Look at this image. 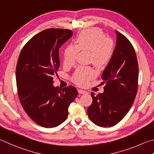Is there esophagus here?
<instances>
[{"mask_svg": "<svg viewBox=\"0 0 154 154\" xmlns=\"http://www.w3.org/2000/svg\"><path fill=\"white\" fill-rule=\"evenodd\" d=\"M78 92L79 93H81V94H85V93H87L88 92L85 91V90H83V89H79L78 90Z\"/></svg>", "mask_w": 154, "mask_h": 154, "instance_id": "esophagus-1", "label": "esophagus"}]
</instances>
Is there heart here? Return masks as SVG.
Returning <instances> with one entry per match:
<instances>
[{"instance_id":"heart-1","label":"heart","mask_w":154,"mask_h":154,"mask_svg":"<svg viewBox=\"0 0 154 154\" xmlns=\"http://www.w3.org/2000/svg\"><path fill=\"white\" fill-rule=\"evenodd\" d=\"M79 51L89 52V61L98 68H103L112 57L114 43L111 38L105 37L99 28L84 30L76 38V45H69L63 54V62L67 66L73 65ZM97 73L91 67L77 68L72 76V80L78 86L87 85L96 77Z\"/></svg>"}]
</instances>
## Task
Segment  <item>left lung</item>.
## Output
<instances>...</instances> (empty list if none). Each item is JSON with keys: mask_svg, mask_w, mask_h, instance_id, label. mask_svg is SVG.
I'll return each instance as SVG.
<instances>
[{"mask_svg": "<svg viewBox=\"0 0 154 154\" xmlns=\"http://www.w3.org/2000/svg\"><path fill=\"white\" fill-rule=\"evenodd\" d=\"M116 46L101 78L104 92L95 95L87 109L89 119L95 125L109 128L125 116L133 105L138 87V63L133 45L116 31Z\"/></svg>", "mask_w": 154, "mask_h": 154, "instance_id": "1", "label": "left lung"}]
</instances>
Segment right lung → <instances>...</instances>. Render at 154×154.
<instances>
[{
	"label": "right lung",
	"instance_id": "1",
	"mask_svg": "<svg viewBox=\"0 0 154 154\" xmlns=\"http://www.w3.org/2000/svg\"><path fill=\"white\" fill-rule=\"evenodd\" d=\"M73 35L69 29H48L32 37L21 50L16 67L20 103L33 122L55 128L65 121L69 105L77 97L73 86L53 85L60 66L59 49Z\"/></svg>",
	"mask_w": 154,
	"mask_h": 154
}]
</instances>
